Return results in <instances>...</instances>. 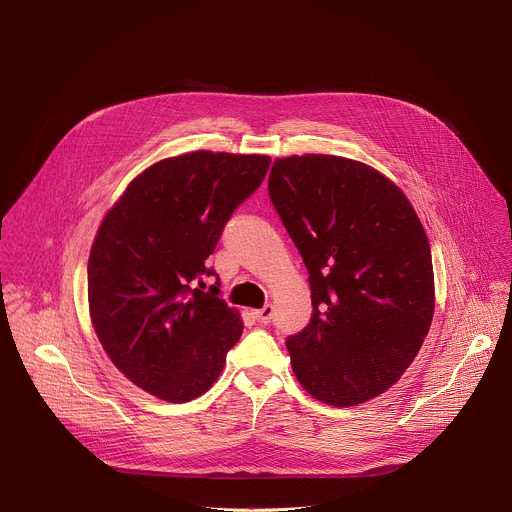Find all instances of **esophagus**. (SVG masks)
<instances>
[{
    "label": "esophagus",
    "instance_id": "1",
    "mask_svg": "<svg viewBox=\"0 0 512 512\" xmlns=\"http://www.w3.org/2000/svg\"><path fill=\"white\" fill-rule=\"evenodd\" d=\"M251 314H253V318H255L259 324H269V322L273 320V306H271V304H265L263 308L253 310Z\"/></svg>",
    "mask_w": 512,
    "mask_h": 512
}]
</instances>
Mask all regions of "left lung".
I'll return each instance as SVG.
<instances>
[{
	"mask_svg": "<svg viewBox=\"0 0 512 512\" xmlns=\"http://www.w3.org/2000/svg\"><path fill=\"white\" fill-rule=\"evenodd\" d=\"M269 196L310 273V324L285 340L302 387L350 407L385 393L433 318V265L405 194L354 160L273 162Z\"/></svg>",
	"mask_w": 512,
	"mask_h": 512,
	"instance_id": "8db88e82",
	"label": "left lung"
}]
</instances>
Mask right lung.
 Wrapping results in <instances>:
<instances>
[{"mask_svg":"<svg viewBox=\"0 0 512 512\" xmlns=\"http://www.w3.org/2000/svg\"><path fill=\"white\" fill-rule=\"evenodd\" d=\"M269 156L190 152L141 172L107 212L89 255V310L115 367L170 403L206 393L243 332L206 267Z\"/></svg>","mask_w":512,"mask_h":512,"instance_id":"add662e5","label":"right lung"}]
</instances>
